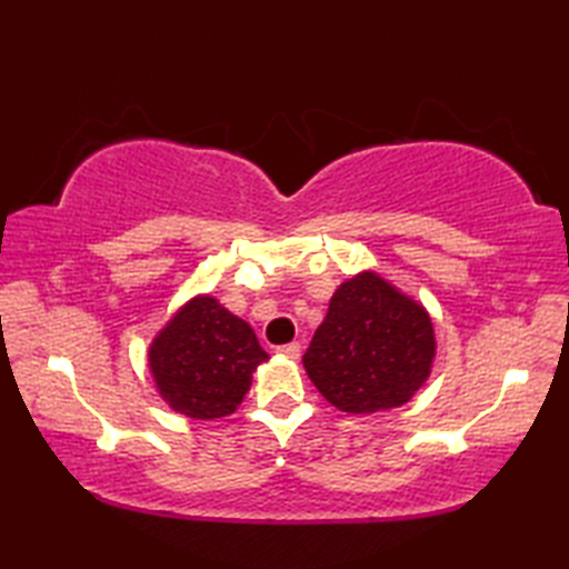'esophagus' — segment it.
<instances>
[{
  "label": "esophagus",
  "mask_w": 569,
  "mask_h": 569,
  "mask_svg": "<svg viewBox=\"0 0 569 569\" xmlns=\"http://www.w3.org/2000/svg\"><path fill=\"white\" fill-rule=\"evenodd\" d=\"M278 352H281V355H286L288 359H298V357H300V345H298V342H291V345H283V347H278Z\"/></svg>",
  "instance_id": "1"
}]
</instances>
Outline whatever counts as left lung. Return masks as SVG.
I'll list each match as a JSON object with an SVG mask.
<instances>
[{
    "label": "left lung",
    "instance_id": "left-lung-1",
    "mask_svg": "<svg viewBox=\"0 0 569 569\" xmlns=\"http://www.w3.org/2000/svg\"><path fill=\"white\" fill-rule=\"evenodd\" d=\"M432 357L426 308L365 271L335 291L303 365L335 408L377 413L410 401L430 377Z\"/></svg>",
    "mask_w": 569,
    "mask_h": 569
}]
</instances>
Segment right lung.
<instances>
[{"label": "right lung", "mask_w": 569, "mask_h": 569, "mask_svg": "<svg viewBox=\"0 0 569 569\" xmlns=\"http://www.w3.org/2000/svg\"><path fill=\"white\" fill-rule=\"evenodd\" d=\"M269 359L249 322L210 296L192 298L156 337L149 365L163 401L196 420L234 413Z\"/></svg>", "instance_id": "obj_1"}]
</instances>
